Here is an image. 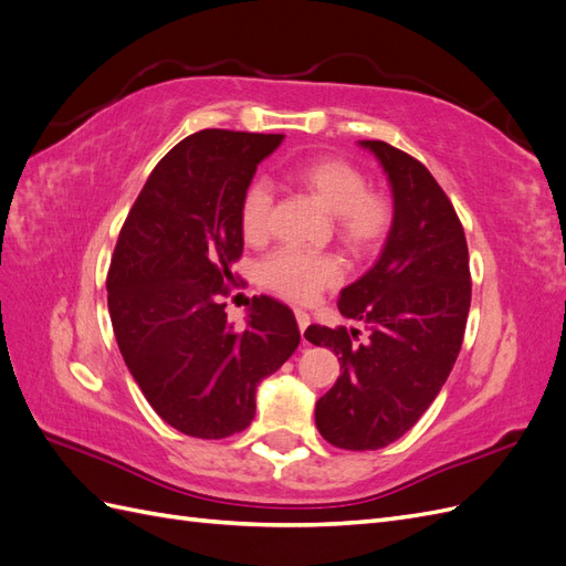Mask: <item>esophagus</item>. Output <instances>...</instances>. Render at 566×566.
I'll return each mask as SVG.
<instances>
[{"mask_svg":"<svg viewBox=\"0 0 566 566\" xmlns=\"http://www.w3.org/2000/svg\"><path fill=\"white\" fill-rule=\"evenodd\" d=\"M295 318H297V325H300V333L304 335V331H306V325H310V314H306V312H302V310H295Z\"/></svg>","mask_w":566,"mask_h":566,"instance_id":"1","label":"esophagus"}]
</instances>
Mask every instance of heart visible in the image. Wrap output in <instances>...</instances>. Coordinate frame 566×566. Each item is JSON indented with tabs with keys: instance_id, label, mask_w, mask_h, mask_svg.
Wrapping results in <instances>:
<instances>
[{
	"instance_id": "b5f03b06",
	"label": "heart",
	"mask_w": 566,
	"mask_h": 566,
	"mask_svg": "<svg viewBox=\"0 0 566 566\" xmlns=\"http://www.w3.org/2000/svg\"><path fill=\"white\" fill-rule=\"evenodd\" d=\"M287 177L300 184L321 208L335 217L337 235L356 252L378 245L391 227V202L368 191L361 169L339 158L304 160L287 169ZM273 196L266 181H252L241 198L238 221L248 241L256 243L269 233ZM260 281L273 293L295 302H310L318 290L339 281V264L328 254L279 250L260 264Z\"/></svg>"
}]
</instances>
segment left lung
Returning <instances> with one entry per match:
<instances>
[{"label": "left lung", "mask_w": 566, "mask_h": 566, "mask_svg": "<svg viewBox=\"0 0 566 566\" xmlns=\"http://www.w3.org/2000/svg\"><path fill=\"white\" fill-rule=\"evenodd\" d=\"M380 163L391 191L382 252L339 293L337 310L356 328L310 325L304 337L339 361L337 382L316 401V427L337 449L375 451L413 427L455 364L472 283L465 233L451 200L408 153L358 142Z\"/></svg>", "instance_id": "left-lung-1"}]
</instances>
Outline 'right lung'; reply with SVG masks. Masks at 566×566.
Instances as JSON below:
<instances>
[{
    "label": "right lung",
    "instance_id": "right-lung-1",
    "mask_svg": "<svg viewBox=\"0 0 566 566\" xmlns=\"http://www.w3.org/2000/svg\"><path fill=\"white\" fill-rule=\"evenodd\" d=\"M283 134L202 129L153 169L119 231L108 312L119 354L175 430L224 439L252 422L256 387L300 345L295 314L260 295L245 328L221 295L243 252L241 198Z\"/></svg>",
    "mask_w": 566,
    "mask_h": 566
}]
</instances>
